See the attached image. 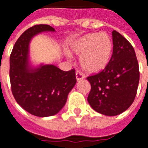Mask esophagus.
Here are the masks:
<instances>
[{
	"label": "esophagus",
	"mask_w": 148,
	"mask_h": 148,
	"mask_svg": "<svg viewBox=\"0 0 148 148\" xmlns=\"http://www.w3.org/2000/svg\"><path fill=\"white\" fill-rule=\"evenodd\" d=\"M75 78H76V80H81L84 78V75H83V73H81L80 72H76L75 73Z\"/></svg>",
	"instance_id": "1"
}]
</instances>
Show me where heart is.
<instances>
[{
  "label": "heart",
  "mask_w": 148,
  "mask_h": 148,
  "mask_svg": "<svg viewBox=\"0 0 148 148\" xmlns=\"http://www.w3.org/2000/svg\"><path fill=\"white\" fill-rule=\"evenodd\" d=\"M70 50L80 56L79 65L84 72L95 74L109 64L113 53V42L106 33H88L75 41Z\"/></svg>",
  "instance_id": "1"
}]
</instances>
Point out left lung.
Listing matches in <instances>:
<instances>
[{
	"mask_svg": "<svg viewBox=\"0 0 148 148\" xmlns=\"http://www.w3.org/2000/svg\"><path fill=\"white\" fill-rule=\"evenodd\" d=\"M113 53L109 64L87 77L91 90L87 97L92 108L114 116L127 110L136 97L140 72L133 46L117 31H112Z\"/></svg>",
	"mask_w": 148,
	"mask_h": 148,
	"instance_id": "1",
	"label": "left lung"
}]
</instances>
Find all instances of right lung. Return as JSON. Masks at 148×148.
<instances>
[{
	"instance_id": "obj_1",
	"label": "right lung",
	"mask_w": 148,
	"mask_h": 148,
	"mask_svg": "<svg viewBox=\"0 0 148 148\" xmlns=\"http://www.w3.org/2000/svg\"><path fill=\"white\" fill-rule=\"evenodd\" d=\"M54 32L49 25H33L18 39L10 56V82L13 96L31 115L47 117L57 114L65 106L68 94L74 87L75 69L62 71L54 65H29L31 39L42 32Z\"/></svg>"
}]
</instances>
